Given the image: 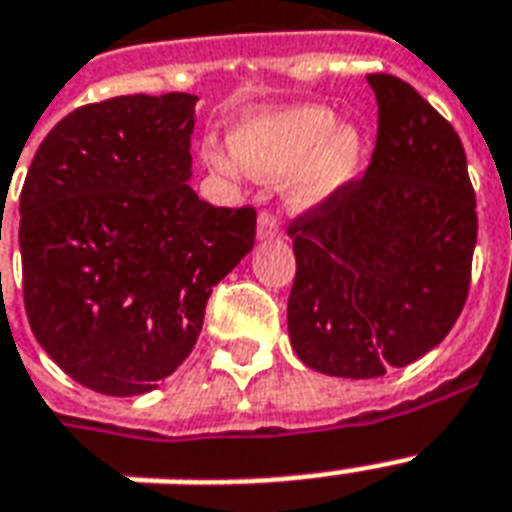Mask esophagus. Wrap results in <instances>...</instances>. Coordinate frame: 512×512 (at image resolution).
I'll return each mask as SVG.
<instances>
[{
	"label": "esophagus",
	"mask_w": 512,
	"mask_h": 512,
	"mask_svg": "<svg viewBox=\"0 0 512 512\" xmlns=\"http://www.w3.org/2000/svg\"><path fill=\"white\" fill-rule=\"evenodd\" d=\"M279 236L281 231H279V225H276V220H273V215L260 212V217H257V239L273 241V239H279Z\"/></svg>",
	"instance_id": "34e87169"
}]
</instances>
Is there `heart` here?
Masks as SVG:
<instances>
[{
	"mask_svg": "<svg viewBox=\"0 0 512 512\" xmlns=\"http://www.w3.org/2000/svg\"><path fill=\"white\" fill-rule=\"evenodd\" d=\"M231 154L209 148L204 162L217 177L239 180L241 172L257 180L292 175L284 201L295 212H308L356 180L364 159V135L353 124H340L329 106L276 108L249 116L231 132Z\"/></svg>",
	"mask_w": 512,
	"mask_h": 512,
	"instance_id": "heart-1",
	"label": "heart"
}]
</instances>
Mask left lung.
Here are the masks:
<instances>
[{
    "instance_id": "obj_1",
    "label": "left lung",
    "mask_w": 512,
    "mask_h": 512,
    "mask_svg": "<svg viewBox=\"0 0 512 512\" xmlns=\"http://www.w3.org/2000/svg\"><path fill=\"white\" fill-rule=\"evenodd\" d=\"M366 79L380 106L369 170L289 225L292 348L313 372L348 380L409 366L449 335L478 233L452 124L396 76Z\"/></svg>"
}]
</instances>
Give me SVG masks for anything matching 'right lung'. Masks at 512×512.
I'll list each match as a JSON object with an SVG mask.
<instances>
[{"mask_svg":"<svg viewBox=\"0 0 512 512\" xmlns=\"http://www.w3.org/2000/svg\"><path fill=\"white\" fill-rule=\"evenodd\" d=\"M196 95H122L60 119L20 191L28 324L47 356L106 396L183 364L212 287L255 247V209L191 180Z\"/></svg>","mask_w":512,"mask_h":512,"instance_id":"add662e5","label":"right lung"}]
</instances>
